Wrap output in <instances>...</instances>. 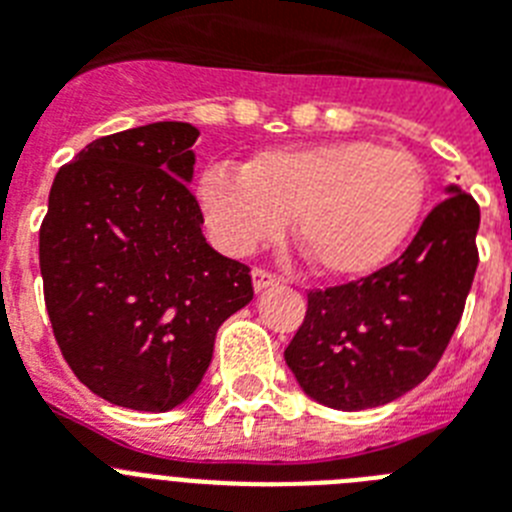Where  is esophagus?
Masks as SVG:
<instances>
[{"mask_svg": "<svg viewBox=\"0 0 512 512\" xmlns=\"http://www.w3.org/2000/svg\"><path fill=\"white\" fill-rule=\"evenodd\" d=\"M251 279H253V289H256V292H264V289L274 287V284L279 282V279L274 277L271 271H266V269H253Z\"/></svg>", "mask_w": 512, "mask_h": 512, "instance_id": "1", "label": "esophagus"}]
</instances>
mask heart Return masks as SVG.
I'll return each instance as SVG.
<instances>
[{"label":"heart","mask_w":512,"mask_h":512,"mask_svg":"<svg viewBox=\"0 0 512 512\" xmlns=\"http://www.w3.org/2000/svg\"><path fill=\"white\" fill-rule=\"evenodd\" d=\"M428 182L418 158L374 140L269 148L246 164L210 166L197 197L215 243L248 256L295 223L320 274L361 279L382 269L418 228Z\"/></svg>","instance_id":"heart-1"}]
</instances>
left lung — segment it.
Instances as JSON below:
<instances>
[{"mask_svg":"<svg viewBox=\"0 0 512 512\" xmlns=\"http://www.w3.org/2000/svg\"><path fill=\"white\" fill-rule=\"evenodd\" d=\"M446 194L400 259L307 295L305 320L284 351L307 397L354 413L397 400L433 372L479 261V205L459 184Z\"/></svg>","mask_w":512,"mask_h":512,"instance_id":"obj_1","label":"left lung"}]
</instances>
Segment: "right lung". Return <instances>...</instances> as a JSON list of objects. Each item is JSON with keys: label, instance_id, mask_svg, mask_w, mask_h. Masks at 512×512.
Returning <instances> with one entry per match:
<instances>
[{"label": "right lung", "instance_id": "add662e5", "mask_svg": "<svg viewBox=\"0 0 512 512\" xmlns=\"http://www.w3.org/2000/svg\"><path fill=\"white\" fill-rule=\"evenodd\" d=\"M189 122L92 140L61 166L40 225L45 310L102 400L166 413L205 377L215 333L253 300L248 266L202 235Z\"/></svg>", "mask_w": 512, "mask_h": 512}]
</instances>
